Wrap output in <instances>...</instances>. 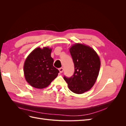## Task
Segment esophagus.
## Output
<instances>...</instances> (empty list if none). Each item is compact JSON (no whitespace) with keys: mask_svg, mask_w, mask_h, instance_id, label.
Segmentation results:
<instances>
[{"mask_svg":"<svg viewBox=\"0 0 126 126\" xmlns=\"http://www.w3.org/2000/svg\"><path fill=\"white\" fill-rule=\"evenodd\" d=\"M59 70L60 73H62L63 71V67H61V68H59Z\"/></svg>","mask_w":126,"mask_h":126,"instance_id":"obj_1","label":"esophagus"}]
</instances>
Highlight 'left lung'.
<instances>
[{
    "instance_id": "1",
    "label": "left lung",
    "mask_w": 126,
    "mask_h": 126,
    "mask_svg": "<svg viewBox=\"0 0 126 126\" xmlns=\"http://www.w3.org/2000/svg\"><path fill=\"white\" fill-rule=\"evenodd\" d=\"M70 52L75 71L71 77L64 76L63 79L71 91L83 94L90 90L96 81L100 67L99 57L94 49L82 44L72 46Z\"/></svg>"
}]
</instances>
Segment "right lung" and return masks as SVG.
<instances>
[{
	"label": "right lung",
	"instance_id": "right-lung-1",
	"mask_svg": "<svg viewBox=\"0 0 126 126\" xmlns=\"http://www.w3.org/2000/svg\"><path fill=\"white\" fill-rule=\"evenodd\" d=\"M51 49L37 48L26 59L24 70L26 80L32 86L42 89L48 86L59 71L53 66Z\"/></svg>",
	"mask_w": 126,
	"mask_h": 126
}]
</instances>
